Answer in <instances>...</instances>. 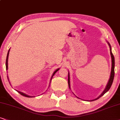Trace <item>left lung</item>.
Returning <instances> with one entry per match:
<instances>
[{"instance_id":"obj_1","label":"left lung","mask_w":120,"mask_h":120,"mask_svg":"<svg viewBox=\"0 0 120 120\" xmlns=\"http://www.w3.org/2000/svg\"><path fill=\"white\" fill-rule=\"evenodd\" d=\"M109 45L110 46V54H111V59H112V68H111V75H110V79L109 80L108 83H107L106 87L104 91L102 94L100 95L98 97V98H96V99L93 100H91V101H95L96 100H98V98H100L101 96H102L103 95H104L106 92H107L109 90V89H110L111 86L112 84L113 81V78H114V75H115V58L114 56H113L112 53L111 52V45L109 43ZM68 84H69V88H70V75H69V73H68Z\"/></svg>"}]
</instances>
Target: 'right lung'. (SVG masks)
Here are the masks:
<instances>
[{"mask_svg": "<svg viewBox=\"0 0 120 120\" xmlns=\"http://www.w3.org/2000/svg\"><path fill=\"white\" fill-rule=\"evenodd\" d=\"M9 50H10V49L9 50V51H8V54H7V59H6V69L7 70H8V56H9ZM59 70V69H57L56 70H55V71H54V73H53V74H52V77H51V79H52V77H53V76H54V75H55V74L56 73V72H57V71H58ZM17 91L19 92V93L20 94V95H22V96H25V97H27V98H33V96H28V95H26V94H24V93H22V92H20V91Z\"/></svg>", "mask_w": 120, "mask_h": 120, "instance_id": "1", "label": "right lung"}]
</instances>
